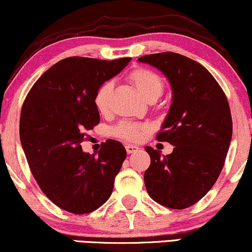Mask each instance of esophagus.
<instances>
[{
    "instance_id": "obj_1",
    "label": "esophagus",
    "mask_w": 252,
    "mask_h": 252,
    "mask_svg": "<svg viewBox=\"0 0 252 252\" xmlns=\"http://www.w3.org/2000/svg\"><path fill=\"white\" fill-rule=\"evenodd\" d=\"M126 150L128 154H135V152H137L139 150L138 146L136 145H131V144H126Z\"/></svg>"
}]
</instances>
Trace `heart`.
I'll return each mask as SVG.
<instances>
[{
	"mask_svg": "<svg viewBox=\"0 0 252 252\" xmlns=\"http://www.w3.org/2000/svg\"><path fill=\"white\" fill-rule=\"evenodd\" d=\"M129 80L135 86L137 91L149 102L156 101L163 93L164 85L157 73L148 68L138 67L129 74ZM113 92V82L106 81L96 89L94 95V104L98 113L107 114L110 108V95ZM148 130L145 124H136L131 122H121L113 130L114 135L130 142H138Z\"/></svg>",
	"mask_w": 252,
	"mask_h": 252,
	"instance_id": "b5f03b06",
	"label": "heart"
}]
</instances>
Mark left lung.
I'll use <instances>...</instances> for the list:
<instances>
[{
  "mask_svg": "<svg viewBox=\"0 0 252 252\" xmlns=\"http://www.w3.org/2000/svg\"><path fill=\"white\" fill-rule=\"evenodd\" d=\"M138 60L163 72L173 92L157 139L174 149L161 157L146 146L151 158L144 173L146 190L165 207L187 208L208 193L223 168L232 135L227 96L208 69L179 53H155Z\"/></svg>",
  "mask_w": 252,
  "mask_h": 252,
  "instance_id": "left-lung-1",
  "label": "left lung"
}]
</instances>
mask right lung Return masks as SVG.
I'll list each match as a JSON object with an SVG mask.
<instances>
[{"mask_svg":"<svg viewBox=\"0 0 252 252\" xmlns=\"http://www.w3.org/2000/svg\"><path fill=\"white\" fill-rule=\"evenodd\" d=\"M130 60L69 57L47 69L25 97L20 120L22 148L40 189L63 211L87 214L111 195L126 149L109 139L97 156L89 155L81 143L86 130L100 122L95 92Z\"/></svg>","mask_w":252,"mask_h":252,"instance_id":"add662e5","label":"right lung"}]
</instances>
